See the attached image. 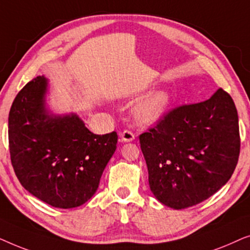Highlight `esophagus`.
Returning <instances> with one entry per match:
<instances>
[{"mask_svg": "<svg viewBox=\"0 0 250 250\" xmlns=\"http://www.w3.org/2000/svg\"><path fill=\"white\" fill-rule=\"evenodd\" d=\"M121 139L124 142H131L135 139V134L132 131H129V129H125V131L121 133Z\"/></svg>", "mask_w": 250, "mask_h": 250, "instance_id": "1", "label": "esophagus"}]
</instances>
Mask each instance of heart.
<instances>
[{
    "label": "heart",
    "instance_id": "heart-1",
    "mask_svg": "<svg viewBox=\"0 0 250 250\" xmlns=\"http://www.w3.org/2000/svg\"><path fill=\"white\" fill-rule=\"evenodd\" d=\"M170 102V95L167 91H157L150 94L134 107V116L139 122L151 124L164 115Z\"/></svg>",
    "mask_w": 250,
    "mask_h": 250
}]
</instances>
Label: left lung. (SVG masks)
Wrapping results in <instances>:
<instances>
[{"label": "left lung", "mask_w": 250, "mask_h": 250, "mask_svg": "<svg viewBox=\"0 0 250 250\" xmlns=\"http://www.w3.org/2000/svg\"><path fill=\"white\" fill-rule=\"evenodd\" d=\"M139 138L150 190L174 209L217 192L230 180L240 153L238 111L223 88L206 101L172 109Z\"/></svg>", "instance_id": "left-lung-1"}]
</instances>
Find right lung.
<instances>
[{
  "mask_svg": "<svg viewBox=\"0 0 250 250\" xmlns=\"http://www.w3.org/2000/svg\"><path fill=\"white\" fill-rule=\"evenodd\" d=\"M46 86L45 78L36 77L13 101L9 112L11 164L33 196L53 207H78L97 191L118 136L115 131L93 134L76 115H47Z\"/></svg>",
  "mask_w": 250,
  "mask_h": 250,
  "instance_id": "1",
  "label": "right lung"
}]
</instances>
